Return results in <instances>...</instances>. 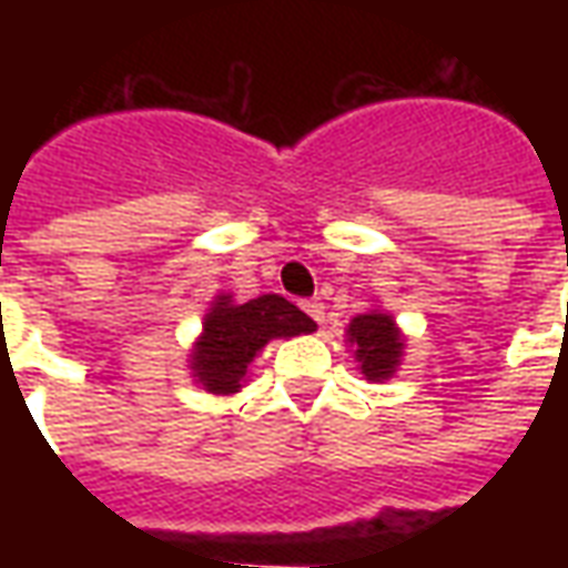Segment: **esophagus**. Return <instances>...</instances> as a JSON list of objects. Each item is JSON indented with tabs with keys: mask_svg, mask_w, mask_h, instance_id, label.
I'll return each instance as SVG.
<instances>
[{
	"mask_svg": "<svg viewBox=\"0 0 568 568\" xmlns=\"http://www.w3.org/2000/svg\"><path fill=\"white\" fill-rule=\"evenodd\" d=\"M304 310L310 313V320H316L320 325L325 322V304L322 301H304Z\"/></svg>",
	"mask_w": 568,
	"mask_h": 568,
	"instance_id": "1",
	"label": "esophagus"
}]
</instances>
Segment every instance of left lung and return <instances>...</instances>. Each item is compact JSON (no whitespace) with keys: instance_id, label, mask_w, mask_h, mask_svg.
<instances>
[{"instance_id":"1","label":"left lung","mask_w":568,"mask_h":568,"mask_svg":"<svg viewBox=\"0 0 568 568\" xmlns=\"http://www.w3.org/2000/svg\"><path fill=\"white\" fill-rule=\"evenodd\" d=\"M346 344L353 346L358 371L368 383L389 381L405 356V334L393 313L381 307H371L368 313H358L349 320Z\"/></svg>"}]
</instances>
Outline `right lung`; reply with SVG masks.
Segmentation results:
<instances>
[{
	"label": "right lung",
	"mask_w": 568,
	"mask_h": 568,
	"mask_svg": "<svg viewBox=\"0 0 568 568\" xmlns=\"http://www.w3.org/2000/svg\"><path fill=\"white\" fill-rule=\"evenodd\" d=\"M316 332V322L283 295L234 301L215 295L203 316L197 341L187 353L191 381L212 395H234L248 383V368L271 341Z\"/></svg>",
	"instance_id": "right-lung-1"
}]
</instances>
